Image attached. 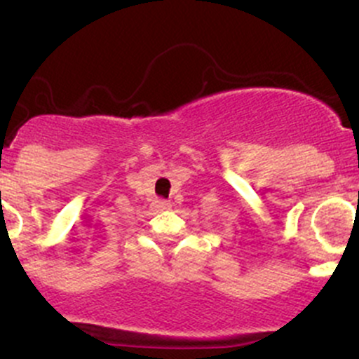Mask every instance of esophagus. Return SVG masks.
I'll return each mask as SVG.
<instances>
[{"instance_id":"esophagus-1","label":"esophagus","mask_w":359,"mask_h":359,"mask_svg":"<svg viewBox=\"0 0 359 359\" xmlns=\"http://www.w3.org/2000/svg\"><path fill=\"white\" fill-rule=\"evenodd\" d=\"M154 205H156L158 210H168L170 206H172V205H170V201H166V200H156Z\"/></svg>"}]
</instances>
